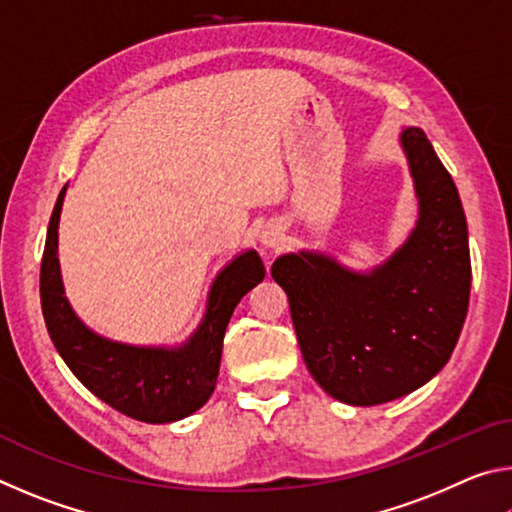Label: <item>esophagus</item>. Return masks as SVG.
Wrapping results in <instances>:
<instances>
[{"instance_id": "1", "label": "esophagus", "mask_w": 512, "mask_h": 512, "mask_svg": "<svg viewBox=\"0 0 512 512\" xmlns=\"http://www.w3.org/2000/svg\"><path fill=\"white\" fill-rule=\"evenodd\" d=\"M262 244L266 248H277L282 244V235L277 230H264L262 232Z\"/></svg>"}]
</instances>
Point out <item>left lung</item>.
<instances>
[{
  "mask_svg": "<svg viewBox=\"0 0 512 512\" xmlns=\"http://www.w3.org/2000/svg\"><path fill=\"white\" fill-rule=\"evenodd\" d=\"M418 219L379 266L354 271L316 250L280 255L302 359L327 395L352 406L404 397L445 368L470 302V246L461 196L422 128L404 126Z\"/></svg>",
  "mask_w": 512,
  "mask_h": 512,
  "instance_id": "obj_1",
  "label": "left lung"
}]
</instances>
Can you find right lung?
<instances>
[{
	"mask_svg": "<svg viewBox=\"0 0 512 512\" xmlns=\"http://www.w3.org/2000/svg\"><path fill=\"white\" fill-rule=\"evenodd\" d=\"M67 185L47 228L40 268L42 314L51 341L81 384L128 418L167 424L196 413L214 393L225 327L239 300L264 280L257 250L248 248L216 273L201 323L178 345H133L94 332L65 296L58 262V223Z\"/></svg>",
	"mask_w": 512,
	"mask_h": 512,
	"instance_id": "right-lung-1",
	"label": "right lung"
}]
</instances>
